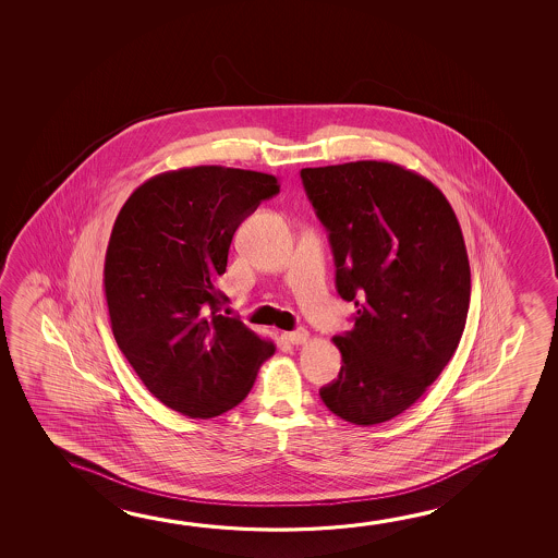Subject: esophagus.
Masks as SVG:
<instances>
[{
	"label": "esophagus",
	"mask_w": 558,
	"mask_h": 558,
	"mask_svg": "<svg viewBox=\"0 0 558 558\" xmlns=\"http://www.w3.org/2000/svg\"><path fill=\"white\" fill-rule=\"evenodd\" d=\"M283 338L290 342V344H305L310 340V332L305 329L292 330V332H283Z\"/></svg>",
	"instance_id": "obj_1"
}]
</instances>
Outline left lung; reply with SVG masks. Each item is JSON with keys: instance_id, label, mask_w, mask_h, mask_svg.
<instances>
[{"instance_id": "left-lung-1", "label": "left lung", "mask_w": 558, "mask_h": 558, "mask_svg": "<svg viewBox=\"0 0 558 558\" xmlns=\"http://www.w3.org/2000/svg\"><path fill=\"white\" fill-rule=\"evenodd\" d=\"M329 231L337 292L354 329L332 338L342 367L320 387L330 412L357 426L395 418L456 354L471 300L465 241L438 186L387 161L302 169Z\"/></svg>"}]
</instances>
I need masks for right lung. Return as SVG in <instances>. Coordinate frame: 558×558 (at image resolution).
Listing matches in <instances>:
<instances>
[{
    "label": "right lung",
    "mask_w": 558,
    "mask_h": 558,
    "mask_svg": "<svg viewBox=\"0 0 558 558\" xmlns=\"http://www.w3.org/2000/svg\"><path fill=\"white\" fill-rule=\"evenodd\" d=\"M278 192L272 174L201 165L151 177L117 216L105 256L112 335L149 393L184 416L238 407L275 354L221 315L218 282L241 221Z\"/></svg>",
    "instance_id": "right-lung-1"
}]
</instances>
